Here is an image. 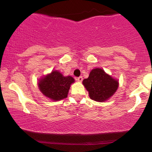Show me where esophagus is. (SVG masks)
<instances>
[{
  "mask_svg": "<svg viewBox=\"0 0 152 152\" xmlns=\"http://www.w3.org/2000/svg\"><path fill=\"white\" fill-rule=\"evenodd\" d=\"M76 80L79 81V82H82V81L83 80V77L82 76H80V77H77Z\"/></svg>",
  "mask_w": 152,
  "mask_h": 152,
  "instance_id": "34e87169",
  "label": "esophagus"
}]
</instances>
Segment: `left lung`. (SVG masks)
<instances>
[{
    "instance_id": "obj_1",
    "label": "left lung",
    "mask_w": 152,
    "mask_h": 152,
    "mask_svg": "<svg viewBox=\"0 0 152 152\" xmlns=\"http://www.w3.org/2000/svg\"><path fill=\"white\" fill-rule=\"evenodd\" d=\"M91 99L103 102L110 98L118 88V82L107 75L101 68L91 71L88 77L83 80Z\"/></svg>"
}]
</instances>
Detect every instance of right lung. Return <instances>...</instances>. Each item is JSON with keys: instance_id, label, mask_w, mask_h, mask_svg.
Returning <instances> with one entry per match:
<instances>
[{"instance_id": "right-lung-1", "label": "right lung", "mask_w": 152, "mask_h": 152, "mask_svg": "<svg viewBox=\"0 0 152 152\" xmlns=\"http://www.w3.org/2000/svg\"><path fill=\"white\" fill-rule=\"evenodd\" d=\"M74 82L72 77H64L55 70L39 81V87L45 96L57 101L67 97L70 84Z\"/></svg>"}]
</instances>
